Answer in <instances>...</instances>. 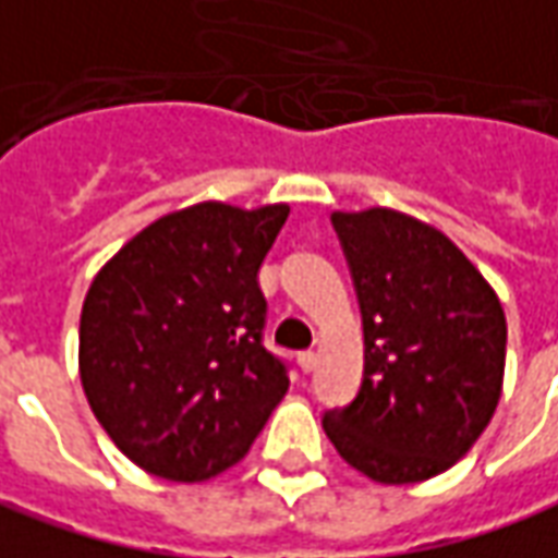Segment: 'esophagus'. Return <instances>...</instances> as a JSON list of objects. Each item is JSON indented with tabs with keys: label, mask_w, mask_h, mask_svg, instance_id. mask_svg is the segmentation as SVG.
Here are the masks:
<instances>
[{
	"label": "esophagus",
	"mask_w": 558,
	"mask_h": 558,
	"mask_svg": "<svg viewBox=\"0 0 558 558\" xmlns=\"http://www.w3.org/2000/svg\"><path fill=\"white\" fill-rule=\"evenodd\" d=\"M299 366H302V373H311L314 366H317V354L314 351H299Z\"/></svg>",
	"instance_id": "obj_1"
}]
</instances>
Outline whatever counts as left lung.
<instances>
[{"label":"left lung","mask_w":558,"mask_h":558,"mask_svg":"<svg viewBox=\"0 0 558 558\" xmlns=\"http://www.w3.org/2000/svg\"><path fill=\"white\" fill-rule=\"evenodd\" d=\"M363 317V381L324 430L385 486L422 483L464 458L501 400L507 320L452 241L388 207L332 214Z\"/></svg>","instance_id":"left-lung-1"}]
</instances>
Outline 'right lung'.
Returning a JSON list of instances; mask_svg holds the SVG:
<instances>
[{"label": "right lung", "mask_w": 558, "mask_h": 558, "mask_svg": "<svg viewBox=\"0 0 558 558\" xmlns=\"http://www.w3.org/2000/svg\"><path fill=\"white\" fill-rule=\"evenodd\" d=\"M287 204L204 201L161 216L97 271L78 373L121 452L151 476L201 483L250 452L290 388L263 344L259 268Z\"/></svg>", "instance_id": "obj_1"}]
</instances>
